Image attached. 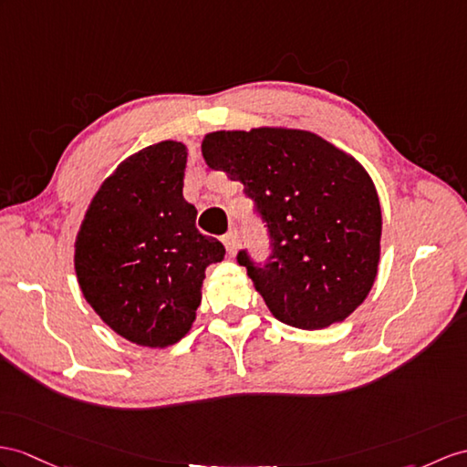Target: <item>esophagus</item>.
<instances>
[{"label":"esophagus","instance_id":"1","mask_svg":"<svg viewBox=\"0 0 467 467\" xmlns=\"http://www.w3.org/2000/svg\"><path fill=\"white\" fill-rule=\"evenodd\" d=\"M223 245L227 249V254L234 255L237 252V245H240V237H237L235 230H230L223 235Z\"/></svg>","mask_w":467,"mask_h":467}]
</instances>
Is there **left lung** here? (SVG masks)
I'll return each mask as SVG.
<instances>
[{
	"mask_svg": "<svg viewBox=\"0 0 467 467\" xmlns=\"http://www.w3.org/2000/svg\"><path fill=\"white\" fill-rule=\"evenodd\" d=\"M203 161L244 184L265 222L271 254L247 269L281 323L315 331L345 321L377 279L382 213L377 188L355 158L295 129L218 130Z\"/></svg>",
	"mask_w": 467,
	"mask_h": 467,
	"instance_id": "left-lung-1",
	"label": "left lung"
}]
</instances>
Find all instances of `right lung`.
<instances>
[{
  "instance_id": "right-lung-1",
  "label": "right lung",
  "mask_w": 467,
  "mask_h": 467,
  "mask_svg": "<svg viewBox=\"0 0 467 467\" xmlns=\"http://www.w3.org/2000/svg\"><path fill=\"white\" fill-rule=\"evenodd\" d=\"M186 146L164 140L129 156L85 213L75 271L87 303L130 343L164 348L196 319L206 267L225 247L198 232L182 196Z\"/></svg>"
}]
</instances>
